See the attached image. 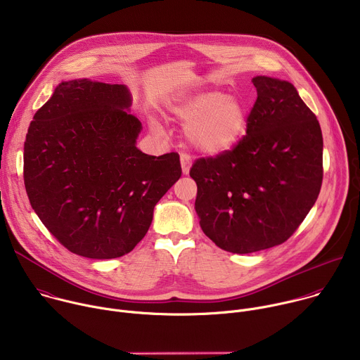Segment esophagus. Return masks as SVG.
Listing matches in <instances>:
<instances>
[{
  "label": "esophagus",
  "instance_id": "1",
  "mask_svg": "<svg viewBox=\"0 0 360 360\" xmlns=\"http://www.w3.org/2000/svg\"><path fill=\"white\" fill-rule=\"evenodd\" d=\"M191 165H192V158H191V155H189V153H186V152H182V153H181V167H182V172H184L185 175L189 174Z\"/></svg>",
  "mask_w": 360,
  "mask_h": 360
}]
</instances>
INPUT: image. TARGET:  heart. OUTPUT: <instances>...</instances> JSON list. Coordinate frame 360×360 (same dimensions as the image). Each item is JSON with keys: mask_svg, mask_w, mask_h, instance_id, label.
Segmentation results:
<instances>
[{"mask_svg": "<svg viewBox=\"0 0 360 360\" xmlns=\"http://www.w3.org/2000/svg\"><path fill=\"white\" fill-rule=\"evenodd\" d=\"M172 114L189 122V142L205 153H222L231 149L246 128V108L236 98L222 91H203L176 101Z\"/></svg>", "mask_w": 360, "mask_h": 360, "instance_id": "b5f03b06", "label": "heart"}]
</instances>
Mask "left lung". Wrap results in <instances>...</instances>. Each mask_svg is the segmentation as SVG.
<instances>
[{"label": "left lung", "mask_w": 360, "mask_h": 360, "mask_svg": "<svg viewBox=\"0 0 360 360\" xmlns=\"http://www.w3.org/2000/svg\"><path fill=\"white\" fill-rule=\"evenodd\" d=\"M258 98L246 135L232 149L198 158L199 224L217 246L252 253L288 240L315 205L323 179V138L296 88L269 77L252 79Z\"/></svg>", "instance_id": "obj_1"}]
</instances>
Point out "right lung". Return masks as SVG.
<instances>
[{"instance_id": "add662e5", "label": "right lung", "mask_w": 360, "mask_h": 360, "mask_svg": "<svg viewBox=\"0 0 360 360\" xmlns=\"http://www.w3.org/2000/svg\"><path fill=\"white\" fill-rule=\"evenodd\" d=\"M124 85L61 82L35 112L24 142V185L41 222L70 252L91 259L129 253L153 208L181 178L176 152L135 146L139 120Z\"/></svg>"}]
</instances>
